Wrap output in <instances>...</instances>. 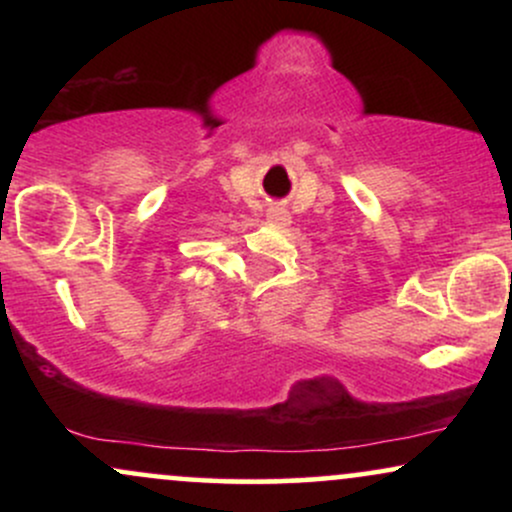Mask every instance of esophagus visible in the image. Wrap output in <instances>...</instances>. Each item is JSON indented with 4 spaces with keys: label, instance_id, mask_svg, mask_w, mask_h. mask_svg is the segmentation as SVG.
Segmentation results:
<instances>
[{
    "label": "esophagus",
    "instance_id": "esophagus-1",
    "mask_svg": "<svg viewBox=\"0 0 512 512\" xmlns=\"http://www.w3.org/2000/svg\"><path fill=\"white\" fill-rule=\"evenodd\" d=\"M267 219L272 221V223H276V226H289L291 216H289V211H286L284 207H272V209H269Z\"/></svg>",
    "mask_w": 512,
    "mask_h": 512
}]
</instances>
